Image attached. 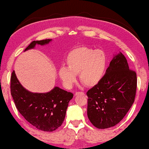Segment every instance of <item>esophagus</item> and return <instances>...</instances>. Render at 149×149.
<instances>
[{
    "label": "esophagus",
    "instance_id": "34e87169",
    "mask_svg": "<svg viewBox=\"0 0 149 149\" xmlns=\"http://www.w3.org/2000/svg\"><path fill=\"white\" fill-rule=\"evenodd\" d=\"M80 94H84L83 92H76V93H75V95H80Z\"/></svg>",
    "mask_w": 149,
    "mask_h": 149
}]
</instances>
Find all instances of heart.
<instances>
[{"label":"heart","mask_w":149,"mask_h":149,"mask_svg":"<svg viewBox=\"0 0 149 149\" xmlns=\"http://www.w3.org/2000/svg\"><path fill=\"white\" fill-rule=\"evenodd\" d=\"M67 67H61L58 74L64 86L71 88L76 82L79 73L81 82L87 86H93L100 82L107 65L104 52L87 47L74 49L67 56Z\"/></svg>","instance_id":"1"}]
</instances>
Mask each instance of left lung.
Segmentation results:
<instances>
[{
	"label": "left lung",
	"instance_id": "left-lung-1",
	"mask_svg": "<svg viewBox=\"0 0 149 149\" xmlns=\"http://www.w3.org/2000/svg\"><path fill=\"white\" fill-rule=\"evenodd\" d=\"M137 75L125 56L113 57L100 82L86 92L87 116L97 129L113 127L123 119L135 100Z\"/></svg>",
	"mask_w": 149,
	"mask_h": 149
}]
</instances>
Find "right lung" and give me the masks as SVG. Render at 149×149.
<instances>
[{
    "mask_svg": "<svg viewBox=\"0 0 149 149\" xmlns=\"http://www.w3.org/2000/svg\"><path fill=\"white\" fill-rule=\"evenodd\" d=\"M52 39L34 40L24 49H33L36 45H45ZM11 95L20 114L31 125L43 131H55L65 120L69 102L73 93L55 86L47 93H32L21 85L15 71L11 76Z\"/></svg>",
    "mask_w": 149,
    "mask_h": 149,
    "instance_id": "add662e5",
    "label": "right lung"
}]
</instances>
